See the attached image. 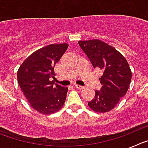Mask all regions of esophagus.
<instances>
[{
	"mask_svg": "<svg viewBox=\"0 0 148 148\" xmlns=\"http://www.w3.org/2000/svg\"><path fill=\"white\" fill-rule=\"evenodd\" d=\"M74 86H75L76 88L78 89H83L84 87L83 86H81V85H78V84H74Z\"/></svg>",
	"mask_w": 148,
	"mask_h": 148,
	"instance_id": "obj_1",
	"label": "esophagus"
}]
</instances>
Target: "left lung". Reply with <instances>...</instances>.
<instances>
[{
    "label": "left lung",
    "instance_id": "1",
    "mask_svg": "<svg viewBox=\"0 0 148 148\" xmlns=\"http://www.w3.org/2000/svg\"><path fill=\"white\" fill-rule=\"evenodd\" d=\"M78 44L94 68L102 70L99 78L102 87L95 90V96L88 105L95 112L105 113L111 110L127 92L132 73L127 61L113 47L98 39L80 40Z\"/></svg>",
    "mask_w": 148,
    "mask_h": 148
}]
</instances>
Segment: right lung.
<instances>
[{
    "label": "right lung",
    "instance_id": "1",
    "mask_svg": "<svg viewBox=\"0 0 148 148\" xmlns=\"http://www.w3.org/2000/svg\"><path fill=\"white\" fill-rule=\"evenodd\" d=\"M68 47L67 44H50L30 55L18 70V84L34 110L42 114L59 110L68 88L55 84L54 66Z\"/></svg>",
    "mask_w": 148,
    "mask_h": 148
}]
</instances>
